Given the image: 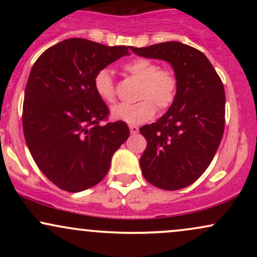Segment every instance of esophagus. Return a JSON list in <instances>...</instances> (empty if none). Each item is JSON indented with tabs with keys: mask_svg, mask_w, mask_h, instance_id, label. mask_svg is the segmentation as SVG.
Returning <instances> with one entry per match:
<instances>
[{
	"mask_svg": "<svg viewBox=\"0 0 257 257\" xmlns=\"http://www.w3.org/2000/svg\"><path fill=\"white\" fill-rule=\"evenodd\" d=\"M129 131H131L132 134H137L139 132V128L137 125H129Z\"/></svg>",
	"mask_w": 257,
	"mask_h": 257,
	"instance_id": "obj_1",
	"label": "esophagus"
}]
</instances>
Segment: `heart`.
<instances>
[{"mask_svg": "<svg viewBox=\"0 0 257 257\" xmlns=\"http://www.w3.org/2000/svg\"><path fill=\"white\" fill-rule=\"evenodd\" d=\"M123 70L141 82L137 104H119L111 108V117L116 120L135 125L146 122L159 110L170 107L178 94V78L172 70L158 69L155 61L146 58H135L122 65ZM96 94L106 102L116 100L114 84L107 69L100 70L94 77Z\"/></svg>", "mask_w": 257, "mask_h": 257, "instance_id": "b5f03b06", "label": "heart"}]
</instances>
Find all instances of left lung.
<instances>
[{
  "mask_svg": "<svg viewBox=\"0 0 257 257\" xmlns=\"http://www.w3.org/2000/svg\"><path fill=\"white\" fill-rule=\"evenodd\" d=\"M139 57L172 65L178 94L156 123L140 128L147 147L140 167L150 184L175 191L193 184L216 153L225 129V89L208 58L181 42L132 47Z\"/></svg>",
  "mask_w": 257,
  "mask_h": 257,
  "instance_id": "left-lung-1",
  "label": "left lung"
}]
</instances>
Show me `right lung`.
Wrapping results in <instances>:
<instances>
[{"mask_svg":"<svg viewBox=\"0 0 257 257\" xmlns=\"http://www.w3.org/2000/svg\"><path fill=\"white\" fill-rule=\"evenodd\" d=\"M128 54L125 46L69 38L32 66L23 105L25 141L41 172L61 190L99 184L131 134L122 120L100 124L108 108L94 88L96 72Z\"/></svg>","mask_w":257,"mask_h":257,"instance_id":"add662e5","label":"right lung"}]
</instances>
